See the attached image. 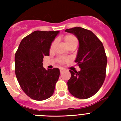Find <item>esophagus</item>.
Wrapping results in <instances>:
<instances>
[{
	"label": "esophagus",
	"instance_id": "1",
	"mask_svg": "<svg viewBox=\"0 0 121 121\" xmlns=\"http://www.w3.org/2000/svg\"><path fill=\"white\" fill-rule=\"evenodd\" d=\"M64 71H65V69H64V68H60V73H62Z\"/></svg>",
	"mask_w": 121,
	"mask_h": 121
}]
</instances>
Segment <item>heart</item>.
<instances>
[{"mask_svg":"<svg viewBox=\"0 0 121 121\" xmlns=\"http://www.w3.org/2000/svg\"><path fill=\"white\" fill-rule=\"evenodd\" d=\"M64 40L66 44L68 46V47H70V46L73 45H78V39L74 35H67L64 36ZM56 43V40L51 43V45H50V51H52L54 48V47ZM69 60L68 58L65 57H63V56H59L57 58V62H58L59 64H63L66 63L67 62H68Z\"/></svg>","mask_w":121,"mask_h":121,"instance_id":"b5f03b06","label":"heart"}]
</instances>
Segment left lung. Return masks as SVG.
<instances>
[{"instance_id": "obj_1", "label": "left lung", "mask_w": 121, "mask_h": 121, "mask_svg": "<svg viewBox=\"0 0 121 121\" xmlns=\"http://www.w3.org/2000/svg\"><path fill=\"white\" fill-rule=\"evenodd\" d=\"M79 42L75 62L80 71L70 70L68 90L74 97L85 99L93 96L102 86L106 76L107 57L102 42L90 30L81 27L67 29Z\"/></svg>"}]
</instances>
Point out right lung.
Returning <instances> with one entry per match:
<instances>
[{
  "mask_svg": "<svg viewBox=\"0 0 121 121\" xmlns=\"http://www.w3.org/2000/svg\"><path fill=\"white\" fill-rule=\"evenodd\" d=\"M59 32H33L22 39L15 54L17 79L25 93L34 100H45L54 93L59 70H45L42 61L44 56H49L51 42Z\"/></svg>",
  "mask_w": 121,
  "mask_h": 121,
  "instance_id": "1",
  "label": "right lung"
}]
</instances>
